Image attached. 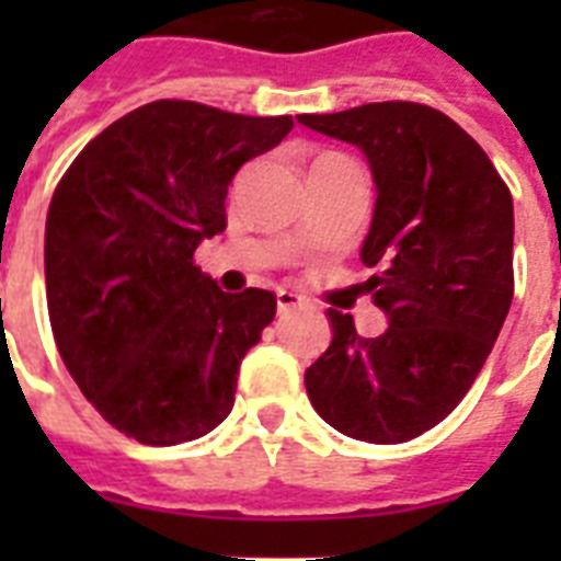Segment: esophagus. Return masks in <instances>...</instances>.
Returning <instances> with one entry per match:
<instances>
[{"label": "esophagus", "instance_id": "obj_1", "mask_svg": "<svg viewBox=\"0 0 561 561\" xmlns=\"http://www.w3.org/2000/svg\"><path fill=\"white\" fill-rule=\"evenodd\" d=\"M276 306H279V314H290V311L308 308V299L294 290H276Z\"/></svg>", "mask_w": 561, "mask_h": 561}]
</instances>
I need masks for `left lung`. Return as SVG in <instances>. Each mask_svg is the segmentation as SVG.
<instances>
[{
  "instance_id": "obj_1",
  "label": "left lung",
  "mask_w": 561,
  "mask_h": 561,
  "mask_svg": "<svg viewBox=\"0 0 561 561\" xmlns=\"http://www.w3.org/2000/svg\"><path fill=\"white\" fill-rule=\"evenodd\" d=\"M364 151L373 224L360 262L390 325L360 337L329 308L332 343L306 369L314 410L364 443H408L469 392L513 302V194L457 122L413 101L299 116Z\"/></svg>"
}]
</instances>
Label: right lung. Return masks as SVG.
<instances>
[{
	"instance_id": "add662e5",
	"label": "right lung",
	"mask_w": 561,
	"mask_h": 561,
	"mask_svg": "<svg viewBox=\"0 0 561 561\" xmlns=\"http://www.w3.org/2000/svg\"><path fill=\"white\" fill-rule=\"evenodd\" d=\"M290 116L151 101L101 130L57 183L46 299L57 352L92 408L145 445L209 434L276 314L271 290L224 294L194 264L227 229V188Z\"/></svg>"
}]
</instances>
